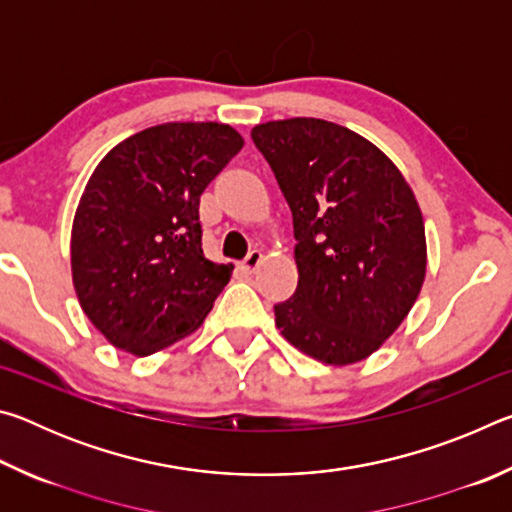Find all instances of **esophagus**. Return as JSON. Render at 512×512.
I'll return each mask as SVG.
<instances>
[{
    "label": "esophagus",
    "instance_id": "esophagus-1",
    "mask_svg": "<svg viewBox=\"0 0 512 512\" xmlns=\"http://www.w3.org/2000/svg\"><path fill=\"white\" fill-rule=\"evenodd\" d=\"M264 262V253L262 250H250L248 253V257L244 259V264H241V268H244L246 273H255L257 268H259V264Z\"/></svg>",
    "mask_w": 512,
    "mask_h": 512
}]
</instances>
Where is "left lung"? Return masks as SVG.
I'll list each match as a JSON object with an SVG mask.
<instances>
[{"label": "left lung", "mask_w": 512, "mask_h": 512, "mask_svg": "<svg viewBox=\"0 0 512 512\" xmlns=\"http://www.w3.org/2000/svg\"><path fill=\"white\" fill-rule=\"evenodd\" d=\"M293 214L296 293L275 325L327 366L368 359L409 316L427 277L424 219L388 155L350 128L314 117L257 124Z\"/></svg>", "instance_id": "obj_1"}]
</instances>
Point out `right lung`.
<instances>
[{
    "instance_id": "add662e5",
    "label": "right lung",
    "mask_w": 512,
    "mask_h": 512,
    "mask_svg": "<svg viewBox=\"0 0 512 512\" xmlns=\"http://www.w3.org/2000/svg\"><path fill=\"white\" fill-rule=\"evenodd\" d=\"M244 137L219 121H169L110 149L72 225V282L115 348L149 357L203 325L232 264L203 255L198 205Z\"/></svg>"
}]
</instances>
